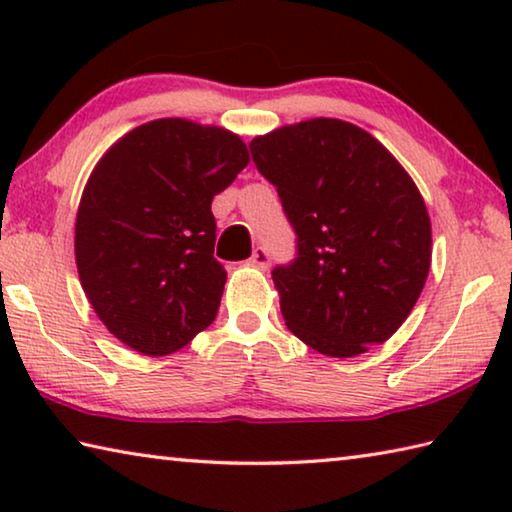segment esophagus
Wrapping results in <instances>:
<instances>
[{
	"instance_id": "1",
	"label": "esophagus",
	"mask_w": 512,
	"mask_h": 512,
	"mask_svg": "<svg viewBox=\"0 0 512 512\" xmlns=\"http://www.w3.org/2000/svg\"><path fill=\"white\" fill-rule=\"evenodd\" d=\"M250 264L257 266V268H268L271 264V255H268V250L264 246H259L253 250V257H250Z\"/></svg>"
}]
</instances>
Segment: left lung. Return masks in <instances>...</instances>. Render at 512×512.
<instances>
[{"label":"left lung","instance_id":"left-lung-1","mask_svg":"<svg viewBox=\"0 0 512 512\" xmlns=\"http://www.w3.org/2000/svg\"><path fill=\"white\" fill-rule=\"evenodd\" d=\"M250 153L296 232V259L273 268L287 327L336 359L391 339L431 266V221L409 173L341 119L277 128Z\"/></svg>","mask_w":512,"mask_h":512}]
</instances>
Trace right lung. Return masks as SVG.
Here are the masks:
<instances>
[{"label": "right lung", "mask_w": 512, "mask_h": 512, "mask_svg": "<svg viewBox=\"0 0 512 512\" xmlns=\"http://www.w3.org/2000/svg\"><path fill=\"white\" fill-rule=\"evenodd\" d=\"M248 162L230 131L155 119L94 167L76 214V268L101 323L128 348L164 357L212 325L225 284L212 198Z\"/></svg>", "instance_id": "add662e5"}]
</instances>
